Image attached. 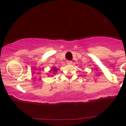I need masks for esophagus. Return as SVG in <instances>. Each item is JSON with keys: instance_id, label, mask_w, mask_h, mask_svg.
Wrapping results in <instances>:
<instances>
[{"instance_id": "1", "label": "esophagus", "mask_w": 126, "mask_h": 126, "mask_svg": "<svg viewBox=\"0 0 126 126\" xmlns=\"http://www.w3.org/2000/svg\"><path fill=\"white\" fill-rule=\"evenodd\" d=\"M66 63H67V64H72V61H70V60H68V61H66Z\"/></svg>"}]
</instances>
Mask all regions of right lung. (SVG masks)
Masks as SVG:
<instances>
[{"label":"right lung","instance_id":"right-lung-1","mask_svg":"<svg viewBox=\"0 0 126 126\" xmlns=\"http://www.w3.org/2000/svg\"><path fill=\"white\" fill-rule=\"evenodd\" d=\"M56 71H57V69H56V68H53V71H54V72H55Z\"/></svg>","mask_w":126,"mask_h":126}]
</instances>
